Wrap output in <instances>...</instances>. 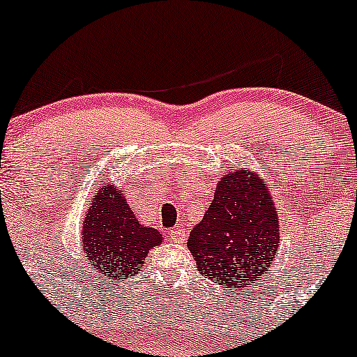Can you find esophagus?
Returning a JSON list of instances; mask_svg holds the SVG:
<instances>
[{"mask_svg": "<svg viewBox=\"0 0 357 357\" xmlns=\"http://www.w3.org/2000/svg\"><path fill=\"white\" fill-rule=\"evenodd\" d=\"M169 236L172 237V241L178 242V244H181V242L186 241V230L183 229V227H178V229H172L169 232Z\"/></svg>", "mask_w": 357, "mask_h": 357, "instance_id": "34e87169", "label": "esophagus"}]
</instances>
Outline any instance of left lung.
Here are the masks:
<instances>
[{"label":"left lung","instance_id":"obj_1","mask_svg":"<svg viewBox=\"0 0 357 357\" xmlns=\"http://www.w3.org/2000/svg\"><path fill=\"white\" fill-rule=\"evenodd\" d=\"M278 220L264 179L242 167L230 171L188 238L199 274L223 288L256 283L278 254Z\"/></svg>","mask_w":357,"mask_h":357}]
</instances>
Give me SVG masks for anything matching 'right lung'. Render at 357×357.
<instances>
[{
    "label": "right lung",
    "instance_id": "obj_1",
    "mask_svg": "<svg viewBox=\"0 0 357 357\" xmlns=\"http://www.w3.org/2000/svg\"><path fill=\"white\" fill-rule=\"evenodd\" d=\"M162 242L159 230L142 227L121 190L101 186L83 218V245L101 278L125 280L142 269L147 252Z\"/></svg>",
    "mask_w": 357,
    "mask_h": 357
}]
</instances>
